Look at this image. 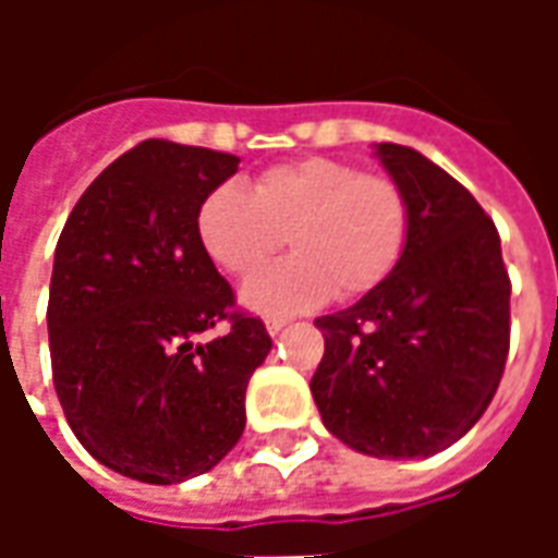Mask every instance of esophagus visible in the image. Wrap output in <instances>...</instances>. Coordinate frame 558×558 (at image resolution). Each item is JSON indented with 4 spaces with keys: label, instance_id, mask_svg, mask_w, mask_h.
Listing matches in <instances>:
<instances>
[{
    "label": "esophagus",
    "instance_id": "obj_1",
    "mask_svg": "<svg viewBox=\"0 0 558 558\" xmlns=\"http://www.w3.org/2000/svg\"><path fill=\"white\" fill-rule=\"evenodd\" d=\"M290 319L287 316H271V319H266V328H268V335H278L280 328L287 326Z\"/></svg>",
    "mask_w": 558,
    "mask_h": 558
}]
</instances>
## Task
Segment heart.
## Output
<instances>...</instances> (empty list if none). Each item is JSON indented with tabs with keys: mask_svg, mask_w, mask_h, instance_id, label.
I'll use <instances>...</instances> for the list:
<instances>
[{
	"mask_svg": "<svg viewBox=\"0 0 558 558\" xmlns=\"http://www.w3.org/2000/svg\"><path fill=\"white\" fill-rule=\"evenodd\" d=\"M203 254L227 275H251L286 235L296 254L244 283V304L259 314H299L376 290L400 266L412 239L407 191L331 158L268 167L254 191L239 182L211 187L194 218Z\"/></svg>",
	"mask_w": 558,
	"mask_h": 558,
	"instance_id": "obj_1",
	"label": "heart"
}]
</instances>
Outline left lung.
<instances>
[{"instance_id": "left-lung-1", "label": "left lung", "mask_w": 558, "mask_h": 558, "mask_svg": "<svg viewBox=\"0 0 558 558\" xmlns=\"http://www.w3.org/2000/svg\"><path fill=\"white\" fill-rule=\"evenodd\" d=\"M407 191L412 239L391 278L319 316L311 379L328 433L374 457H430L490 407L511 343V280L496 223L421 151L379 143Z\"/></svg>"}]
</instances>
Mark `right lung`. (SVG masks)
I'll return each instance as SVG.
<instances>
[{
    "instance_id": "obj_1",
    "label": "right lung",
    "mask_w": 558,
    "mask_h": 558,
    "mask_svg": "<svg viewBox=\"0 0 558 558\" xmlns=\"http://www.w3.org/2000/svg\"><path fill=\"white\" fill-rule=\"evenodd\" d=\"M235 170L227 151L143 140L86 187L56 244V395L80 445L128 478L179 484L242 439L247 379L271 338L194 230L199 199Z\"/></svg>"
}]
</instances>
